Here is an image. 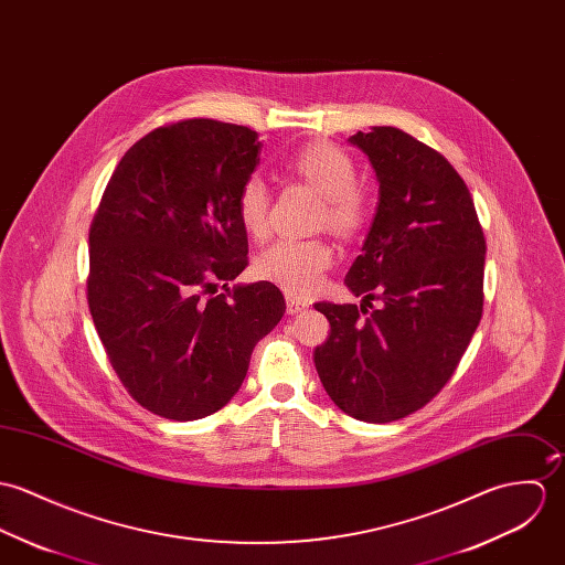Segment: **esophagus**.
Wrapping results in <instances>:
<instances>
[{
	"mask_svg": "<svg viewBox=\"0 0 565 565\" xmlns=\"http://www.w3.org/2000/svg\"><path fill=\"white\" fill-rule=\"evenodd\" d=\"M286 303H288V313L306 312V310L310 308V301L299 299V297H292V295L286 297Z\"/></svg>",
	"mask_w": 565,
	"mask_h": 565,
	"instance_id": "34e87169",
	"label": "esophagus"
}]
</instances>
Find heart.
<instances>
[{
    "label": "heart",
    "mask_w": 565,
    "mask_h": 565,
    "mask_svg": "<svg viewBox=\"0 0 565 565\" xmlns=\"http://www.w3.org/2000/svg\"><path fill=\"white\" fill-rule=\"evenodd\" d=\"M288 169L324 196V221L338 234H353L364 221V196L355 189L358 171L353 160L329 142H316L290 158ZM270 194L259 175L243 182L236 196V212L243 227L264 238L268 232ZM333 262V252L322 241L281 238L255 257V275L277 284L290 295H310L324 270Z\"/></svg>",
    "instance_id": "obj_1"
}]
</instances>
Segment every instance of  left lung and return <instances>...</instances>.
<instances>
[{"label":"left lung","instance_id":"left-lung-1","mask_svg":"<svg viewBox=\"0 0 565 565\" xmlns=\"http://www.w3.org/2000/svg\"><path fill=\"white\" fill-rule=\"evenodd\" d=\"M349 142L369 156L379 184L344 279L362 303L313 306L331 324L313 364L344 414L392 423L425 407L466 353L483 312L486 238L470 190L436 149L390 126Z\"/></svg>","mask_w":565,"mask_h":565}]
</instances>
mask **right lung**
<instances>
[{
  "label": "right lung",
  "instance_id": "add662e5",
  "mask_svg": "<svg viewBox=\"0 0 565 565\" xmlns=\"http://www.w3.org/2000/svg\"><path fill=\"white\" fill-rule=\"evenodd\" d=\"M259 151L249 127H158L129 147L93 218L97 333L134 401L162 418L186 423L225 407L255 344L286 312L270 281L227 288L247 266L236 196Z\"/></svg>",
  "mask_w": 565,
  "mask_h": 565
}]
</instances>
